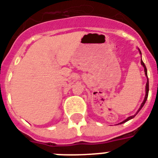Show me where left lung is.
I'll list each match as a JSON object with an SVG mask.
<instances>
[{"label": "left lung", "mask_w": 158, "mask_h": 158, "mask_svg": "<svg viewBox=\"0 0 158 158\" xmlns=\"http://www.w3.org/2000/svg\"><path fill=\"white\" fill-rule=\"evenodd\" d=\"M141 64H142V65H143V66L144 72H145V74H146V76H148V74H147V68H146V66H145V64H144V62H143V61H141ZM148 90H149V85H148V81H147V84H146V96H145V98H144L143 102L142 103L141 106H140V108L139 109V110H138V112H137V113H136V114H138V113H139V110H141V109L143 108V106H144V104H145V102H146L147 99H148ZM136 114H134V116H130V117H129V118H126L125 120L123 121V122H122V123H125V122H127V121L129 120V119H131V118H134V116L136 115Z\"/></svg>", "instance_id": "1"}]
</instances>
